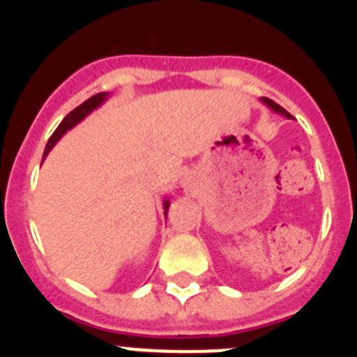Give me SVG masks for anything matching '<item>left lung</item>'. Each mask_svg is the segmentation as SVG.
I'll list each match as a JSON object with an SVG mask.
<instances>
[{
  "label": "left lung",
  "instance_id": "left-lung-1",
  "mask_svg": "<svg viewBox=\"0 0 357 357\" xmlns=\"http://www.w3.org/2000/svg\"><path fill=\"white\" fill-rule=\"evenodd\" d=\"M261 102H263L266 107H270V109H272L273 112H277V114L284 116V118H288V119L291 118V114H289V112H286V110L282 109V107L277 105V103L272 102V100H268V98H261Z\"/></svg>",
  "mask_w": 357,
  "mask_h": 357
}]
</instances>
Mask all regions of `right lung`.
<instances>
[{
    "instance_id": "add662e5",
    "label": "right lung",
    "mask_w": 357,
    "mask_h": 357,
    "mask_svg": "<svg viewBox=\"0 0 357 357\" xmlns=\"http://www.w3.org/2000/svg\"><path fill=\"white\" fill-rule=\"evenodd\" d=\"M107 98H109V93H98V94H94V96H91L89 100H87V102H84V103H82V105H78L75 110H71V112H69V114L66 116L64 119H62L61 125L56 127V130L53 132L52 137H50L48 144H46V150H44V157L48 155L50 150H52V148L55 146V144L59 143V141H61V137L66 134V132L71 130L73 127H77V125L82 121V119L87 118V116H89L91 112H93V110H96L98 107H102V103L105 102ZM162 207H164V216H166V214H168V209H169V200H168V198H164Z\"/></svg>"
}]
</instances>
